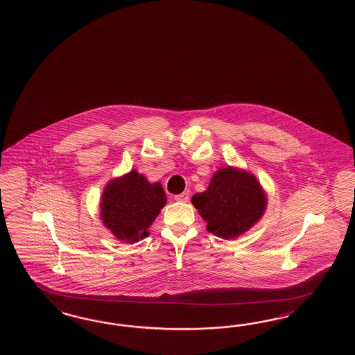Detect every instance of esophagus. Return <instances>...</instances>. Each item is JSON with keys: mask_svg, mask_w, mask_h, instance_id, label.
Instances as JSON below:
<instances>
[{"mask_svg": "<svg viewBox=\"0 0 355 355\" xmlns=\"http://www.w3.org/2000/svg\"><path fill=\"white\" fill-rule=\"evenodd\" d=\"M175 200L180 201V202H188L189 201V192H183L180 195L175 196Z\"/></svg>", "mask_w": 355, "mask_h": 355, "instance_id": "esophagus-1", "label": "esophagus"}]
</instances>
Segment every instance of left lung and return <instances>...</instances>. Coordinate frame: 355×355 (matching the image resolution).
<instances>
[{
  "label": "left lung",
  "mask_w": 355,
  "mask_h": 355,
  "mask_svg": "<svg viewBox=\"0 0 355 355\" xmlns=\"http://www.w3.org/2000/svg\"><path fill=\"white\" fill-rule=\"evenodd\" d=\"M192 204L209 232L235 239L261 219L268 198L253 173L227 166L213 173L207 189L196 193Z\"/></svg>",
  "instance_id": "1"
}]
</instances>
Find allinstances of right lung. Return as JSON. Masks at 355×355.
Returning <instances> with one entry per match:
<instances>
[{
    "instance_id": "1",
    "label": "right lung",
    "mask_w": 355,
    "mask_h": 355,
    "mask_svg": "<svg viewBox=\"0 0 355 355\" xmlns=\"http://www.w3.org/2000/svg\"><path fill=\"white\" fill-rule=\"evenodd\" d=\"M167 202L160 183H149L136 170L104 187L101 219L116 239L133 244L149 236L151 223Z\"/></svg>"
}]
</instances>
